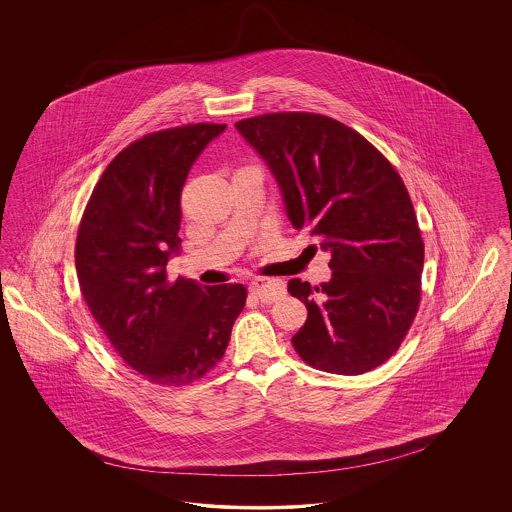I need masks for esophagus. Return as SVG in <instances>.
<instances>
[{
    "label": "esophagus",
    "instance_id": "obj_1",
    "mask_svg": "<svg viewBox=\"0 0 512 512\" xmlns=\"http://www.w3.org/2000/svg\"><path fill=\"white\" fill-rule=\"evenodd\" d=\"M249 290L253 295H257L263 303H274L284 297L286 286H284V282L274 280V278H257L249 284Z\"/></svg>",
    "mask_w": 512,
    "mask_h": 512
}]
</instances>
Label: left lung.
I'll use <instances>...</instances> for the list:
<instances>
[{
    "mask_svg": "<svg viewBox=\"0 0 512 512\" xmlns=\"http://www.w3.org/2000/svg\"><path fill=\"white\" fill-rule=\"evenodd\" d=\"M236 128L267 161L293 226L332 255L330 282H288L309 313L293 349L345 376L386 363L422 292L424 242L403 178L357 130L326 115L267 113Z\"/></svg>",
    "mask_w": 512,
    "mask_h": 512,
    "instance_id": "obj_1",
    "label": "left lung"
}]
</instances>
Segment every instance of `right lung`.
<instances>
[{"label":"right lung","mask_w":512,"mask_h":512,"mask_svg":"<svg viewBox=\"0 0 512 512\" xmlns=\"http://www.w3.org/2000/svg\"><path fill=\"white\" fill-rule=\"evenodd\" d=\"M226 124H184L124 147L107 165L78 226L82 297L122 361L157 386H188L219 365L245 307L242 284L201 288L167 276L180 247V195Z\"/></svg>","instance_id":"add662e5"}]
</instances>
